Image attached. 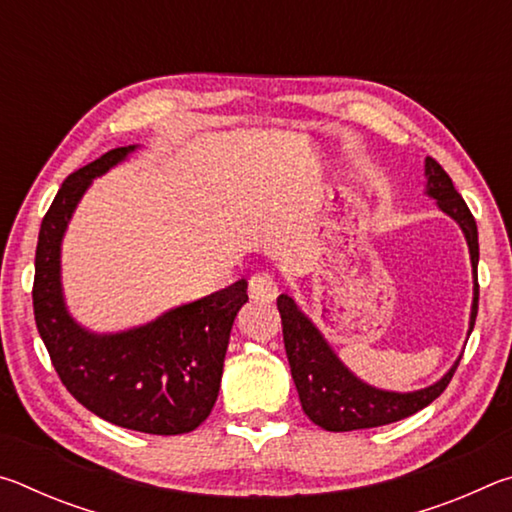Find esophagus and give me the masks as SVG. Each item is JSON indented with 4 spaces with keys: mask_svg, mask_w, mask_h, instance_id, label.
<instances>
[{
    "mask_svg": "<svg viewBox=\"0 0 512 512\" xmlns=\"http://www.w3.org/2000/svg\"><path fill=\"white\" fill-rule=\"evenodd\" d=\"M248 296L259 302H271L277 298V282L271 273H255L248 282Z\"/></svg>",
    "mask_w": 512,
    "mask_h": 512,
    "instance_id": "obj_1",
    "label": "esophagus"
}]
</instances>
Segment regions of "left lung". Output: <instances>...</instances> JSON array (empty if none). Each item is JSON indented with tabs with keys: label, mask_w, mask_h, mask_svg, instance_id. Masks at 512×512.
I'll return each mask as SVG.
<instances>
[{
	"label": "left lung",
	"mask_w": 512,
	"mask_h": 512,
	"mask_svg": "<svg viewBox=\"0 0 512 512\" xmlns=\"http://www.w3.org/2000/svg\"><path fill=\"white\" fill-rule=\"evenodd\" d=\"M424 176H427V194L436 198L440 210L461 225L467 246H470L474 300L467 334H472L476 311H479V277H476V266H479V232H476V221L470 207L465 205L463 196L456 192L452 178L433 158L424 160ZM277 309H280L282 316L284 348H287L291 377L296 381L302 411L307 413L311 422L323 427L325 431L372 429L409 418V415L418 413L436 397H440V393L452 381L458 363H461V359H456L443 379H438L436 384L427 388H420V391H381V388L363 384L359 377H354L343 366L341 359L336 357L329 343L323 339V334L302 314L291 296L282 293L277 298Z\"/></svg>",
	"instance_id": "1"
}]
</instances>
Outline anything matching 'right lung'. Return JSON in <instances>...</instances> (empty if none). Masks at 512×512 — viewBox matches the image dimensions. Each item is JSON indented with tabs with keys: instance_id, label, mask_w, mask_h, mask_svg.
I'll return each instance as SVG.
<instances>
[{
	"instance_id": "1",
	"label": "right lung",
	"mask_w": 512,
	"mask_h": 512,
	"mask_svg": "<svg viewBox=\"0 0 512 512\" xmlns=\"http://www.w3.org/2000/svg\"><path fill=\"white\" fill-rule=\"evenodd\" d=\"M119 146L69 173L40 225L33 314L40 339L65 388L85 409L117 427L178 436L207 420L219 397L223 359L248 282L205 296L142 327L94 334L69 316L60 284V244L92 180L126 160Z\"/></svg>"
}]
</instances>
